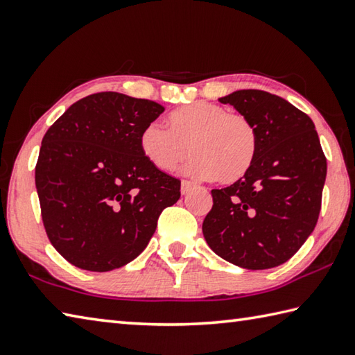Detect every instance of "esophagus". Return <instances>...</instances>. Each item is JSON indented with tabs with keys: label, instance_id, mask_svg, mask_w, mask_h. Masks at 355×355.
I'll return each mask as SVG.
<instances>
[{
	"label": "esophagus",
	"instance_id": "esophagus-1",
	"mask_svg": "<svg viewBox=\"0 0 355 355\" xmlns=\"http://www.w3.org/2000/svg\"><path fill=\"white\" fill-rule=\"evenodd\" d=\"M193 182H190V181H182L181 182V193L182 195H187L189 193V191L191 190V189H193Z\"/></svg>",
	"mask_w": 355,
	"mask_h": 355
}]
</instances>
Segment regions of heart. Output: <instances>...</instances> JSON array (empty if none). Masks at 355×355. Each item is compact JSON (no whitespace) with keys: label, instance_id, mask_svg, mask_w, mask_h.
<instances>
[{"label":"heart","instance_id":"obj_1","mask_svg":"<svg viewBox=\"0 0 355 355\" xmlns=\"http://www.w3.org/2000/svg\"><path fill=\"white\" fill-rule=\"evenodd\" d=\"M170 128L153 121L143 128L140 149L160 171H173L193 155L185 170L216 182L239 181L257 153V132L245 115L227 114L218 104H185L168 116Z\"/></svg>","mask_w":355,"mask_h":355}]
</instances>
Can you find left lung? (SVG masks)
Returning a JSON list of instances; mask_svg holds the SVG:
<instances>
[{"label":"left lung","instance_id":"obj_1","mask_svg":"<svg viewBox=\"0 0 355 355\" xmlns=\"http://www.w3.org/2000/svg\"><path fill=\"white\" fill-rule=\"evenodd\" d=\"M250 120L257 153L250 170L226 189L212 190L202 234L216 256L245 270L287 262L313 232L327 164L310 116L263 90L220 98Z\"/></svg>","mask_w":355,"mask_h":355}]
</instances>
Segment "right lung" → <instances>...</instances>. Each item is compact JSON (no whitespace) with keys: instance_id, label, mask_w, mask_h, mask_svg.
Returning a JSON list of instances; mask_svg holds the SVG:
<instances>
[{"instance_id":"1","label":"right lung","mask_w":355,"mask_h":355,"mask_svg":"<svg viewBox=\"0 0 355 355\" xmlns=\"http://www.w3.org/2000/svg\"><path fill=\"white\" fill-rule=\"evenodd\" d=\"M164 107L103 92L79 99L42 140L35 189L48 239L87 271L124 266L148 246L181 182L143 155L140 134Z\"/></svg>"}]
</instances>
